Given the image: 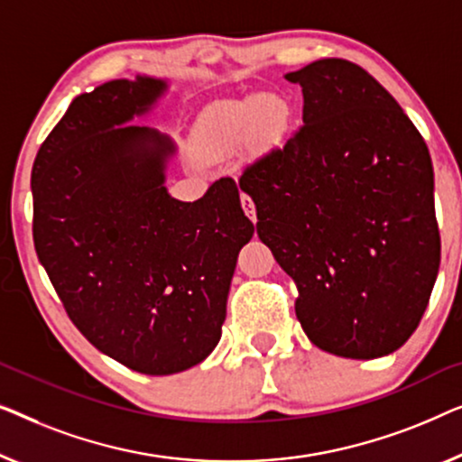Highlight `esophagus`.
Returning a JSON list of instances; mask_svg holds the SVG:
<instances>
[{
  "label": "esophagus",
  "mask_w": 462,
  "mask_h": 462,
  "mask_svg": "<svg viewBox=\"0 0 462 462\" xmlns=\"http://www.w3.org/2000/svg\"><path fill=\"white\" fill-rule=\"evenodd\" d=\"M240 205H243V209H245L246 216H249L251 222L255 224V222H257V216H255V203H253V199L249 197V194L240 192Z\"/></svg>",
  "instance_id": "obj_1"
}]
</instances>
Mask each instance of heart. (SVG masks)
Wrapping results in <instances>:
<instances>
[{"mask_svg":"<svg viewBox=\"0 0 462 462\" xmlns=\"http://www.w3.org/2000/svg\"><path fill=\"white\" fill-rule=\"evenodd\" d=\"M287 123V106L274 96L259 94L243 102H226L203 116L200 138L207 151L228 154L255 135L270 138Z\"/></svg>","mask_w":462,"mask_h":462,"instance_id":"1","label":"heart"}]
</instances>
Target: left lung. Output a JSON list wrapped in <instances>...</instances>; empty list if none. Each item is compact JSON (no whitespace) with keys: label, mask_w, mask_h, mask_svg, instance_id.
<instances>
[{"label":"left lung","mask_w":462,"mask_h":462,"mask_svg":"<svg viewBox=\"0 0 462 462\" xmlns=\"http://www.w3.org/2000/svg\"><path fill=\"white\" fill-rule=\"evenodd\" d=\"M303 125L245 167L257 234L295 281L316 347L381 358L411 339L439 270L427 144L374 77L343 58L284 75Z\"/></svg>","instance_id":"left-lung-1"}]
</instances>
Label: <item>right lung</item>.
Masks as SVG:
<instances>
[{
    "label": "right lung",
    "mask_w": 462,
    "mask_h": 462,
    "mask_svg": "<svg viewBox=\"0 0 462 462\" xmlns=\"http://www.w3.org/2000/svg\"><path fill=\"white\" fill-rule=\"evenodd\" d=\"M163 89L138 77L77 96L31 171L35 251L64 311L96 349L144 374L181 373L213 352L253 236L236 181L175 200L163 186L171 142L123 125Z\"/></svg>",
    "instance_id": "1"
}]
</instances>
